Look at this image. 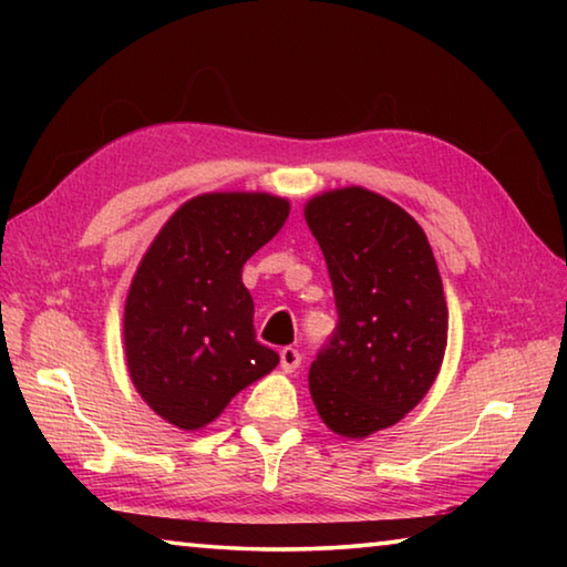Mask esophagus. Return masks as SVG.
<instances>
[{
  "instance_id": "obj_1",
  "label": "esophagus",
  "mask_w": 567,
  "mask_h": 567,
  "mask_svg": "<svg viewBox=\"0 0 567 567\" xmlns=\"http://www.w3.org/2000/svg\"><path fill=\"white\" fill-rule=\"evenodd\" d=\"M300 362H302V354L297 352L295 348L280 350V368H282L285 372H295L297 368H300Z\"/></svg>"
}]
</instances>
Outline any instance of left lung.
Segmentation results:
<instances>
[{
  "instance_id": "1",
  "label": "left lung",
  "mask_w": 567,
  "mask_h": 567,
  "mask_svg": "<svg viewBox=\"0 0 567 567\" xmlns=\"http://www.w3.org/2000/svg\"><path fill=\"white\" fill-rule=\"evenodd\" d=\"M328 262L338 328L310 368V395L334 435L362 440L427 395L447 348L433 249L400 205L358 185L307 199Z\"/></svg>"
}]
</instances>
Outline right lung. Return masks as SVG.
I'll use <instances>...</instances> for the list:
<instances>
[{"instance_id": "right-lung-1", "label": "right lung", "mask_w": 567, "mask_h": 567, "mask_svg": "<svg viewBox=\"0 0 567 567\" xmlns=\"http://www.w3.org/2000/svg\"><path fill=\"white\" fill-rule=\"evenodd\" d=\"M290 203L270 192H205L172 215L132 277L124 358L162 420L203 430L280 354L255 340L243 265L280 233Z\"/></svg>"}]
</instances>
